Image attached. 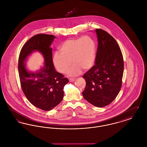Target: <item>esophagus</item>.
I'll use <instances>...</instances> for the list:
<instances>
[{
	"label": "esophagus",
	"instance_id": "1",
	"mask_svg": "<svg viewBox=\"0 0 147 147\" xmlns=\"http://www.w3.org/2000/svg\"><path fill=\"white\" fill-rule=\"evenodd\" d=\"M69 80L70 82H74L75 79H74V78H69Z\"/></svg>",
	"mask_w": 147,
	"mask_h": 147
}]
</instances>
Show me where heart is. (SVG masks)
Instances as JSON below:
<instances>
[{
  "mask_svg": "<svg viewBox=\"0 0 147 147\" xmlns=\"http://www.w3.org/2000/svg\"><path fill=\"white\" fill-rule=\"evenodd\" d=\"M59 52H56L53 62L57 70L67 73L71 77L79 75L82 70L90 69L92 67L96 56V44L89 36L65 41L59 47Z\"/></svg>",
  "mask_w": 147,
  "mask_h": 147,
  "instance_id": "1",
  "label": "heart"
}]
</instances>
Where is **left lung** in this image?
Returning a JSON list of instances; mask_svg holds the SVG:
<instances>
[{
	"mask_svg": "<svg viewBox=\"0 0 147 147\" xmlns=\"http://www.w3.org/2000/svg\"><path fill=\"white\" fill-rule=\"evenodd\" d=\"M98 47L95 64L84 76V98L98 107L109 105L119 94L122 86L124 64L119 45L112 36L96 29Z\"/></svg>",
	"mask_w": 147,
	"mask_h": 147,
	"instance_id": "1",
	"label": "left lung"
}]
</instances>
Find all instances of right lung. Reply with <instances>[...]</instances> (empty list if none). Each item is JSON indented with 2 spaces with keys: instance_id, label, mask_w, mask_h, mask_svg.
Listing matches in <instances>:
<instances>
[{
  "instance_id": "add662e5",
  "label": "right lung",
  "mask_w": 147,
  "mask_h": 147,
  "mask_svg": "<svg viewBox=\"0 0 147 147\" xmlns=\"http://www.w3.org/2000/svg\"><path fill=\"white\" fill-rule=\"evenodd\" d=\"M55 38L53 35H35L24 45L19 58L18 69L22 90L32 105L45 111L53 109L62 101L64 86L69 82L54 67L50 46ZM35 51L42 53L44 65L34 72L27 69L25 63L28 57Z\"/></svg>"
}]
</instances>
